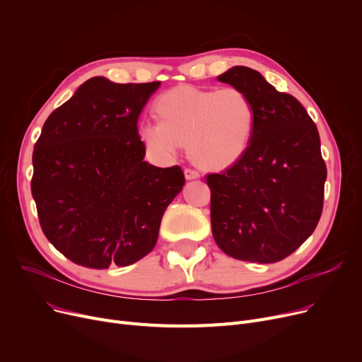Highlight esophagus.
I'll use <instances>...</instances> for the list:
<instances>
[{
    "instance_id": "obj_1",
    "label": "esophagus",
    "mask_w": 362,
    "mask_h": 362,
    "mask_svg": "<svg viewBox=\"0 0 362 362\" xmlns=\"http://www.w3.org/2000/svg\"><path fill=\"white\" fill-rule=\"evenodd\" d=\"M185 177L187 180H192V179H198L199 177V171L195 168H185Z\"/></svg>"
}]
</instances>
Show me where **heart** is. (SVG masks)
Listing matches in <instances>:
<instances>
[{"instance_id":"1","label":"heart","mask_w":362,"mask_h":362,"mask_svg":"<svg viewBox=\"0 0 362 362\" xmlns=\"http://www.w3.org/2000/svg\"><path fill=\"white\" fill-rule=\"evenodd\" d=\"M160 120L142 122L139 136L157 158L176 156L189 145L195 163L221 168L238 161L248 148L255 123L252 101L243 90L176 86L156 101Z\"/></svg>"}]
</instances>
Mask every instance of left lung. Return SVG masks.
<instances>
[{
  "label": "left lung",
  "mask_w": 362,
  "mask_h": 362,
  "mask_svg": "<svg viewBox=\"0 0 362 362\" xmlns=\"http://www.w3.org/2000/svg\"><path fill=\"white\" fill-rule=\"evenodd\" d=\"M248 95L255 111L251 142L211 189V230L218 248L236 259L270 264L295 252L318 224L326 163L307 110L261 73L235 66L217 78Z\"/></svg>",
  "instance_id": "obj_1"
}]
</instances>
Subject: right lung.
I'll use <instances>...</instances> for the list:
<instances>
[{
    "mask_svg": "<svg viewBox=\"0 0 362 362\" xmlns=\"http://www.w3.org/2000/svg\"><path fill=\"white\" fill-rule=\"evenodd\" d=\"M158 86L95 76L44 123L32 197L44 235L74 264L126 267L154 250L165 208L185 185L179 165L144 160L138 119Z\"/></svg>",
    "mask_w": 362,
    "mask_h": 362,
    "instance_id": "right-lung-1",
    "label": "right lung"
}]
</instances>
